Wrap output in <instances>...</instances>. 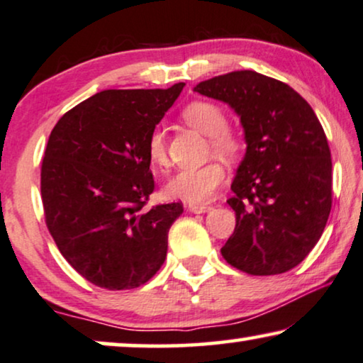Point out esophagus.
Here are the masks:
<instances>
[{
    "instance_id": "obj_1",
    "label": "esophagus",
    "mask_w": 363,
    "mask_h": 363,
    "mask_svg": "<svg viewBox=\"0 0 363 363\" xmlns=\"http://www.w3.org/2000/svg\"><path fill=\"white\" fill-rule=\"evenodd\" d=\"M187 209L191 212H194V214H204V212H209L212 209V206L209 204H189L187 206Z\"/></svg>"
}]
</instances>
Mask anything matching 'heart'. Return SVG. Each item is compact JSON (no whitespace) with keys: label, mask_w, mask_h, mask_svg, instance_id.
Instances as JSON below:
<instances>
[{"label":"heart","mask_w":363,"mask_h":363,"mask_svg":"<svg viewBox=\"0 0 363 363\" xmlns=\"http://www.w3.org/2000/svg\"><path fill=\"white\" fill-rule=\"evenodd\" d=\"M182 118L197 131L209 136L211 151L224 159H235L242 152L244 141L234 131L227 128L224 109L209 101H196L187 104L182 111ZM147 156L157 167H166L167 146L161 129H154L147 139ZM225 179V171L220 162L211 161L201 167L182 169L169 179L166 194L174 199H181L192 204H199L214 197Z\"/></svg>","instance_id":"obj_1"}]
</instances>
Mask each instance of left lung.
Returning <instances> with one entry per match:
<instances>
[{"instance_id": "obj_1", "label": "left lung", "mask_w": 363, "mask_h": 363, "mask_svg": "<svg viewBox=\"0 0 363 363\" xmlns=\"http://www.w3.org/2000/svg\"><path fill=\"white\" fill-rule=\"evenodd\" d=\"M194 91L229 104L247 144L227 201L235 229L222 257L250 275L287 272L315 247L332 209L322 124L297 91L255 71L216 76Z\"/></svg>"}]
</instances>
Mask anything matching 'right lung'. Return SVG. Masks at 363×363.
<instances>
[{
	"instance_id": "obj_1",
	"label": "right lung",
	"mask_w": 363,
	"mask_h": 363,
	"mask_svg": "<svg viewBox=\"0 0 363 363\" xmlns=\"http://www.w3.org/2000/svg\"><path fill=\"white\" fill-rule=\"evenodd\" d=\"M184 83L167 89H108L57 121L41 166L50 234L91 284L125 291L146 284L167 255L181 202L144 211L154 191L147 139Z\"/></svg>"
}]
</instances>
